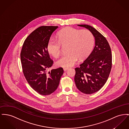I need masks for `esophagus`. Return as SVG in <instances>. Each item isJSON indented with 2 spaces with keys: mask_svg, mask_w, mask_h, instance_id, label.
Masks as SVG:
<instances>
[{
  "mask_svg": "<svg viewBox=\"0 0 129 129\" xmlns=\"http://www.w3.org/2000/svg\"><path fill=\"white\" fill-rule=\"evenodd\" d=\"M68 68H67V67H64L63 68V70H64V71H66L67 70H68Z\"/></svg>",
  "mask_w": 129,
  "mask_h": 129,
  "instance_id": "1",
  "label": "esophagus"
}]
</instances>
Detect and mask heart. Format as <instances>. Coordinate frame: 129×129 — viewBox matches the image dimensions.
<instances>
[{
	"instance_id": "1",
	"label": "heart",
	"mask_w": 129,
	"mask_h": 129,
	"mask_svg": "<svg viewBox=\"0 0 129 129\" xmlns=\"http://www.w3.org/2000/svg\"><path fill=\"white\" fill-rule=\"evenodd\" d=\"M57 41L50 39L47 42V51L55 58L60 55L61 46L68 45L67 53L56 62L58 66L71 67L78 60H83L91 53L94 44V38L90 30H80L68 27L57 35Z\"/></svg>"
}]
</instances>
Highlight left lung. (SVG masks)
Here are the masks:
<instances>
[{"label": "left lung", "instance_id": "1", "mask_svg": "<svg viewBox=\"0 0 129 129\" xmlns=\"http://www.w3.org/2000/svg\"><path fill=\"white\" fill-rule=\"evenodd\" d=\"M90 30L95 38V46L79 67L75 68V81L77 89L86 94H91L106 83L112 66V55L106 38L88 25H78Z\"/></svg>", "mask_w": 129, "mask_h": 129}]
</instances>
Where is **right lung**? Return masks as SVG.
I'll return each instance as SVG.
<instances>
[{
  "instance_id": "add662e5",
  "label": "right lung",
  "mask_w": 129,
  "mask_h": 129,
  "mask_svg": "<svg viewBox=\"0 0 129 129\" xmlns=\"http://www.w3.org/2000/svg\"><path fill=\"white\" fill-rule=\"evenodd\" d=\"M58 27H38L26 38L20 53L24 76L30 87L43 95H49L56 90L64 73L62 67L46 73L53 63L47 51V42Z\"/></svg>"
}]
</instances>
